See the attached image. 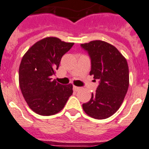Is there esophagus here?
I'll return each instance as SVG.
<instances>
[{"instance_id": "34e87169", "label": "esophagus", "mask_w": 149, "mask_h": 149, "mask_svg": "<svg viewBox=\"0 0 149 149\" xmlns=\"http://www.w3.org/2000/svg\"><path fill=\"white\" fill-rule=\"evenodd\" d=\"M80 89V87H78V86H73V90L76 92L79 91Z\"/></svg>"}]
</instances>
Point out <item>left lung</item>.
<instances>
[{
  "instance_id": "8db88e82",
  "label": "left lung",
  "mask_w": 149,
  "mask_h": 149,
  "mask_svg": "<svg viewBox=\"0 0 149 149\" xmlns=\"http://www.w3.org/2000/svg\"><path fill=\"white\" fill-rule=\"evenodd\" d=\"M91 58L89 75L100 80L91 99L83 104L84 112L96 119L110 117L120 108L128 91L129 72L127 60L113 45L102 40L82 43Z\"/></svg>"
}]
</instances>
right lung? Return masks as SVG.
Instances as JSON below:
<instances>
[{
	"label": "right lung",
	"instance_id": "1",
	"mask_svg": "<svg viewBox=\"0 0 149 149\" xmlns=\"http://www.w3.org/2000/svg\"><path fill=\"white\" fill-rule=\"evenodd\" d=\"M74 43L48 37L37 41L23 56L19 67V85L24 100L34 112L52 116L63 109L72 94V85L52 79L63 56Z\"/></svg>",
	"mask_w": 149,
	"mask_h": 149
}]
</instances>
